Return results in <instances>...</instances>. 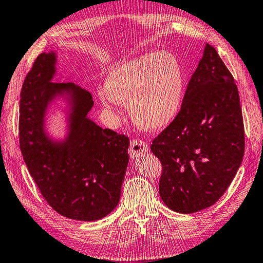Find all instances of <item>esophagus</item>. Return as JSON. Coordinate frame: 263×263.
I'll list each match as a JSON object with an SVG mask.
<instances>
[{"label": "esophagus", "instance_id": "1", "mask_svg": "<svg viewBox=\"0 0 263 263\" xmlns=\"http://www.w3.org/2000/svg\"><path fill=\"white\" fill-rule=\"evenodd\" d=\"M149 149V146L146 141L141 139H132L130 148H128V153L132 157H137L141 154H145Z\"/></svg>", "mask_w": 263, "mask_h": 263}]
</instances>
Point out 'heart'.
I'll return each mask as SVG.
<instances>
[{"label":"heart","mask_w":263,"mask_h":263,"mask_svg":"<svg viewBox=\"0 0 263 263\" xmlns=\"http://www.w3.org/2000/svg\"><path fill=\"white\" fill-rule=\"evenodd\" d=\"M103 106L125 104L138 125L160 130L177 115L183 100L184 73L168 52L147 54L117 66L104 83Z\"/></svg>","instance_id":"b5f03b06"}]
</instances>
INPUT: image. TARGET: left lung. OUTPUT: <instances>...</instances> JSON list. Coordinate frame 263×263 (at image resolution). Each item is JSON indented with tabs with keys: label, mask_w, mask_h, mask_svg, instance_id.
Returning a JSON list of instances; mask_svg holds the SVG:
<instances>
[{
	"label": "left lung",
	"mask_w": 263,
	"mask_h": 263,
	"mask_svg": "<svg viewBox=\"0 0 263 263\" xmlns=\"http://www.w3.org/2000/svg\"><path fill=\"white\" fill-rule=\"evenodd\" d=\"M151 151L162 164L160 197L177 213L211 207L235 178L245 151L239 93L213 46L204 47L179 112Z\"/></svg>",
	"instance_id": "obj_1"
}]
</instances>
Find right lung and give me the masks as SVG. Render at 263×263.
Returning a JSON list of instances; mask_svg holds the SVG:
<instances>
[{
    "label": "right lung",
    "instance_id": "add662e5",
    "mask_svg": "<svg viewBox=\"0 0 263 263\" xmlns=\"http://www.w3.org/2000/svg\"><path fill=\"white\" fill-rule=\"evenodd\" d=\"M55 61L54 52H42L24 80L19 146L33 180L55 212L71 219L98 221L111 213L121 198L130 139L87 118L93 107L87 90L70 83H50ZM63 90L73 92L74 111L68 138L54 143L43 131V117L52 98Z\"/></svg>",
    "mask_w": 263,
    "mask_h": 263
}]
</instances>
